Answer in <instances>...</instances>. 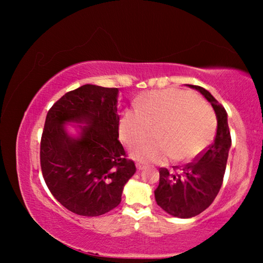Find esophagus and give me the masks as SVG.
<instances>
[{
    "mask_svg": "<svg viewBox=\"0 0 263 263\" xmlns=\"http://www.w3.org/2000/svg\"><path fill=\"white\" fill-rule=\"evenodd\" d=\"M136 166H137V169H138V171H142V169L145 168V164H142V163H140V162H137Z\"/></svg>",
    "mask_w": 263,
    "mask_h": 263,
    "instance_id": "1",
    "label": "esophagus"
}]
</instances>
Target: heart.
Returning a JSON list of instances; mask_svg holds the SVG:
<instances>
[{
  "mask_svg": "<svg viewBox=\"0 0 263 263\" xmlns=\"http://www.w3.org/2000/svg\"><path fill=\"white\" fill-rule=\"evenodd\" d=\"M159 125L157 141H142L153 126ZM213 110L195 94L180 89L155 90L139 97L135 109H126L119 119V138L132 146L137 161L161 163L190 161L205 149L215 137Z\"/></svg>",
  "mask_w": 263,
  "mask_h": 263,
  "instance_id": "b5f03b06",
  "label": "heart"
}]
</instances>
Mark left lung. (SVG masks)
<instances>
[{"label":"left lung","mask_w":263,"mask_h":263,"mask_svg":"<svg viewBox=\"0 0 263 263\" xmlns=\"http://www.w3.org/2000/svg\"><path fill=\"white\" fill-rule=\"evenodd\" d=\"M210 102L217 117L215 141L199 154L194 162L186 163L176 172L160 168L155 201L162 210L177 218H191L211 205L220 190L231 147L228 114L206 89L189 84Z\"/></svg>","instance_id":"1"}]
</instances>
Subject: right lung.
Returning <instances> with one entry per match:
<instances>
[{"label": "right lung", "mask_w": 263, "mask_h": 263, "mask_svg": "<svg viewBox=\"0 0 263 263\" xmlns=\"http://www.w3.org/2000/svg\"><path fill=\"white\" fill-rule=\"evenodd\" d=\"M118 88L84 84L48 110L41 141V166L51 194L80 216L104 215L118 205L136 173L118 140ZM67 122L83 123L78 137Z\"/></svg>", "instance_id": "right-lung-1"}]
</instances>
